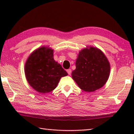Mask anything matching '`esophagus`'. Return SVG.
<instances>
[{"instance_id":"esophagus-1","label":"esophagus","mask_w":134,"mask_h":134,"mask_svg":"<svg viewBox=\"0 0 134 134\" xmlns=\"http://www.w3.org/2000/svg\"><path fill=\"white\" fill-rule=\"evenodd\" d=\"M71 71H72L71 69H68L67 70V72H68V74H69V75H70L71 74Z\"/></svg>"}]
</instances>
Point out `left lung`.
Listing matches in <instances>:
<instances>
[{
    "label": "left lung",
    "mask_w": 134,
    "mask_h": 134,
    "mask_svg": "<svg viewBox=\"0 0 134 134\" xmlns=\"http://www.w3.org/2000/svg\"><path fill=\"white\" fill-rule=\"evenodd\" d=\"M72 78L79 87L93 92L106 83L110 75V65L106 56L97 47H86L79 51Z\"/></svg>",
    "instance_id": "1"
}]
</instances>
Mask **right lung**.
Segmentation results:
<instances>
[{
	"label": "right lung",
	"instance_id": "1",
	"mask_svg": "<svg viewBox=\"0 0 134 134\" xmlns=\"http://www.w3.org/2000/svg\"><path fill=\"white\" fill-rule=\"evenodd\" d=\"M26 80L33 89L40 93L52 92L67 72L53 59V49L42 46L30 54L25 64Z\"/></svg>",
	"mask_w": 134,
	"mask_h": 134
}]
</instances>
